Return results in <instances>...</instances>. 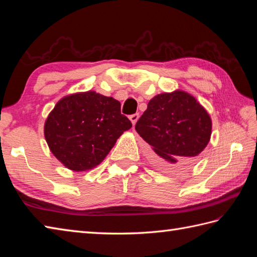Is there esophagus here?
I'll use <instances>...</instances> for the list:
<instances>
[{
	"label": "esophagus",
	"mask_w": 257,
	"mask_h": 257,
	"mask_svg": "<svg viewBox=\"0 0 257 257\" xmlns=\"http://www.w3.org/2000/svg\"><path fill=\"white\" fill-rule=\"evenodd\" d=\"M129 119H130V121L133 122V124H135L136 122H137V120L139 119V113H134V114H130V116H129Z\"/></svg>",
	"instance_id": "1"
}]
</instances>
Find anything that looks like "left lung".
<instances>
[{"label": "left lung", "mask_w": 257, "mask_h": 257, "mask_svg": "<svg viewBox=\"0 0 257 257\" xmlns=\"http://www.w3.org/2000/svg\"><path fill=\"white\" fill-rule=\"evenodd\" d=\"M211 129L209 113L181 90L152 98L136 123L140 137L151 147V161L163 169L192 166L209 144Z\"/></svg>", "instance_id": "1"}]
</instances>
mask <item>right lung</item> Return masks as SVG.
<instances>
[{"label": "right lung", "mask_w": 257, "mask_h": 257, "mask_svg": "<svg viewBox=\"0 0 257 257\" xmlns=\"http://www.w3.org/2000/svg\"><path fill=\"white\" fill-rule=\"evenodd\" d=\"M132 127L118 100L87 91L59 100L47 117L44 134L53 155L65 167L86 171L99 165Z\"/></svg>", "instance_id": "obj_1"}]
</instances>
